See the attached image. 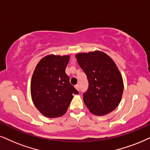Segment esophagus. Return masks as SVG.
<instances>
[{
    "label": "esophagus",
    "instance_id": "esophagus-1",
    "mask_svg": "<svg viewBox=\"0 0 150 150\" xmlns=\"http://www.w3.org/2000/svg\"><path fill=\"white\" fill-rule=\"evenodd\" d=\"M75 88H76L78 91H79V85H76V86H75Z\"/></svg>",
    "mask_w": 150,
    "mask_h": 150
}]
</instances>
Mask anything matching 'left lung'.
I'll use <instances>...</instances> for the list:
<instances>
[{
  "instance_id": "obj_1",
  "label": "left lung",
  "mask_w": 150,
  "mask_h": 150,
  "mask_svg": "<svg viewBox=\"0 0 150 150\" xmlns=\"http://www.w3.org/2000/svg\"><path fill=\"white\" fill-rule=\"evenodd\" d=\"M75 57L88 81V88L83 95L86 107L98 116L113 111L120 103L123 92L122 76L117 65L99 51L78 53Z\"/></svg>"
}]
</instances>
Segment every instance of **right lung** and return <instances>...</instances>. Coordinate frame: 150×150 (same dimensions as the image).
Instances as JSON below:
<instances>
[{
    "label": "right lung",
    "mask_w": 150,
    "mask_h": 150,
    "mask_svg": "<svg viewBox=\"0 0 150 150\" xmlns=\"http://www.w3.org/2000/svg\"><path fill=\"white\" fill-rule=\"evenodd\" d=\"M69 58V55H47L39 62L32 75V100L37 109L49 118L64 115L73 94L79 93L65 73Z\"/></svg>",
    "instance_id": "right-lung-1"
}]
</instances>
